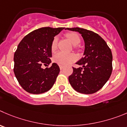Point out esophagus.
Wrapping results in <instances>:
<instances>
[{
    "label": "esophagus",
    "mask_w": 127,
    "mask_h": 127,
    "mask_svg": "<svg viewBox=\"0 0 127 127\" xmlns=\"http://www.w3.org/2000/svg\"><path fill=\"white\" fill-rule=\"evenodd\" d=\"M59 67H60V69L62 70V69H63V68H64V66H63V65H59Z\"/></svg>",
    "instance_id": "obj_1"
}]
</instances>
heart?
Instances as JSON below:
<instances>
[{"mask_svg":"<svg viewBox=\"0 0 127 127\" xmlns=\"http://www.w3.org/2000/svg\"><path fill=\"white\" fill-rule=\"evenodd\" d=\"M67 37L73 45H77L80 42V37L76 33H68ZM57 37H55L53 39L51 45L52 51L56 50L57 45ZM54 61L60 65H68L74 62L77 59V56L73 54H67L63 52H58L54 55Z\"/></svg>","mask_w":127,"mask_h":127,"instance_id":"obj_1","label":"heart"}]
</instances>
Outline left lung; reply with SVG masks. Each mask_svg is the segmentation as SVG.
<instances>
[{
	"instance_id": "8db88e82",
	"label": "left lung",
	"mask_w": 127,
	"mask_h": 127,
	"mask_svg": "<svg viewBox=\"0 0 127 127\" xmlns=\"http://www.w3.org/2000/svg\"><path fill=\"white\" fill-rule=\"evenodd\" d=\"M65 30L82 35L85 43L84 57L73 67L68 80L75 90L84 94H92L103 87L112 72V54L105 41L97 33L74 27Z\"/></svg>"
}]
</instances>
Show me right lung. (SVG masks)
<instances>
[{"mask_svg": "<svg viewBox=\"0 0 127 127\" xmlns=\"http://www.w3.org/2000/svg\"><path fill=\"white\" fill-rule=\"evenodd\" d=\"M64 27H42L27 35L18 45L14 54L15 75L22 87L27 92L40 94L49 91L60 72L56 63L50 68L43 64L52 62L51 45L54 37Z\"/></svg>", "mask_w": 127, "mask_h": 127, "instance_id": "obj_1", "label": "right lung"}]
</instances>
